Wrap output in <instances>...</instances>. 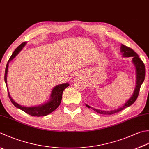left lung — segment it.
<instances>
[{
	"instance_id": "obj_1",
	"label": "left lung",
	"mask_w": 149,
	"mask_h": 149,
	"mask_svg": "<svg viewBox=\"0 0 149 149\" xmlns=\"http://www.w3.org/2000/svg\"><path fill=\"white\" fill-rule=\"evenodd\" d=\"M121 49V52L123 53V57H132V62L134 64V65L136 66V74H137V81H136L137 84L134 90V92L132 96L129 99V101H127V103H125L123 107H120L119 109L117 110H111V111H103V110H100L94 109V108L90 107V106L86 104V106L87 107L91 108V109L92 110H94V111H95L96 112H97L99 113H101V114L111 115V114H113V113L120 112L122 110L125 109V108L130 106L131 104H132L136 101L137 98L138 97L139 90H140L141 84L145 79V65L143 62L139 59L138 55L132 49H131L130 48L125 46L123 45H122Z\"/></svg>"
}]
</instances>
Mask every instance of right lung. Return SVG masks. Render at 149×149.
<instances>
[{
  "label": "right lung",
  "mask_w": 149,
  "mask_h": 149,
  "mask_svg": "<svg viewBox=\"0 0 149 149\" xmlns=\"http://www.w3.org/2000/svg\"><path fill=\"white\" fill-rule=\"evenodd\" d=\"M26 42L20 44L18 47L15 49V50L13 52V53L12 54V55H11L10 59H9L8 61L6 67L5 74H4V81L6 86H7V74H8L9 63H10V61L12 60L13 58L19 53V52L21 50L22 48L24 47V45H26ZM68 86H69L68 83H64V84H60V85H57L55 86V88L52 90V94H51V99L49 100V101L47 102L46 103L42 104V106H39V107H22L21 105H19V104L15 103V102L12 100V98L11 97L10 93L8 92V93L9 98H10L11 103H13V104L15 107L23 110V111L25 112L26 113H27L29 115H31L32 116H37V117H40V116H45L46 115L49 114V113H50L51 112L54 111V110L59 106L61 100H62V95H63V92L64 91V90H65L66 87H68Z\"/></svg>",
  "instance_id": "add662e5"
}]
</instances>
